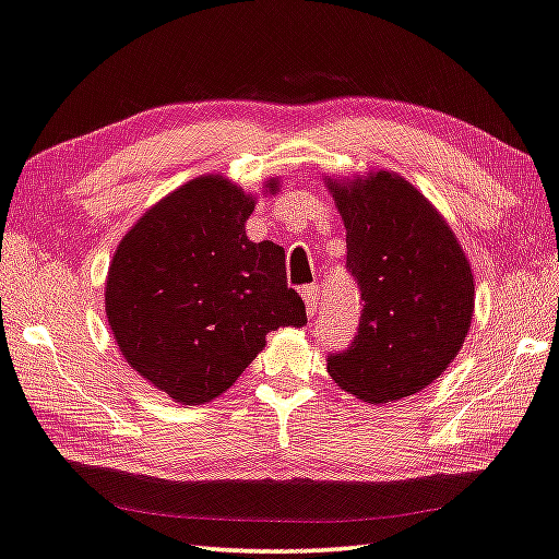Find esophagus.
Listing matches in <instances>:
<instances>
[{
  "instance_id": "1",
  "label": "esophagus",
  "mask_w": 559,
  "mask_h": 559,
  "mask_svg": "<svg viewBox=\"0 0 559 559\" xmlns=\"http://www.w3.org/2000/svg\"><path fill=\"white\" fill-rule=\"evenodd\" d=\"M302 300H305V310H308L310 317H314L317 302H320V290H317V286H305L302 288Z\"/></svg>"
}]
</instances>
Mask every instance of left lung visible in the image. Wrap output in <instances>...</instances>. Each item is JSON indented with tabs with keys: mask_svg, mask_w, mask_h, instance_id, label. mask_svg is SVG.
Listing matches in <instances>:
<instances>
[{
	"mask_svg": "<svg viewBox=\"0 0 559 559\" xmlns=\"http://www.w3.org/2000/svg\"><path fill=\"white\" fill-rule=\"evenodd\" d=\"M346 227V269L360 288L358 332L326 360L358 400L409 397L453 364L475 310V281L439 211L392 171L326 179Z\"/></svg>",
	"mask_w": 559,
	"mask_h": 559,
	"instance_id": "left-lung-1",
	"label": "left lung"
}]
</instances>
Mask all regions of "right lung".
I'll return each instance as SVG.
<instances>
[{"instance_id":"obj_1","label":"right lung","mask_w":559,"mask_h":559,"mask_svg":"<svg viewBox=\"0 0 559 559\" xmlns=\"http://www.w3.org/2000/svg\"><path fill=\"white\" fill-rule=\"evenodd\" d=\"M251 211L254 199L229 179H191L140 217L108 266L106 317L120 354L181 404L223 395L269 332L308 322L286 251L247 239Z\"/></svg>"}]
</instances>
